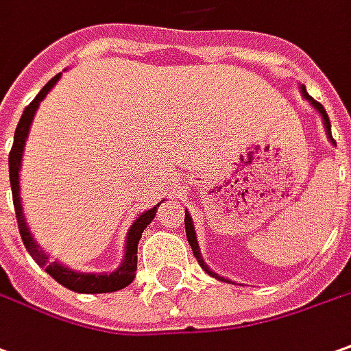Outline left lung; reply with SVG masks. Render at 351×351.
<instances>
[{"instance_id":"8db88e82","label":"left lung","mask_w":351,"mask_h":351,"mask_svg":"<svg viewBox=\"0 0 351 351\" xmlns=\"http://www.w3.org/2000/svg\"><path fill=\"white\" fill-rule=\"evenodd\" d=\"M300 94H302V97L306 99V101H309V106L315 109L317 113L321 115V119H323V125H325V132L326 136H328V140L332 142V144L336 145V142L332 140V134H330V121H328V115H326L325 107L321 106L319 101H315L311 95L307 94L306 86L300 84ZM184 226H186V238H188V242H190V245H192V252H194V257L197 259V263L202 265V269L206 271L207 275H211L213 278H217V280H226V282H230L228 278H225V276H219L217 273H213L209 267H207V263L204 261V256H202V252H199V244H197V236H195V228H194V221H192V217H190V213H188V209H186V215H184Z\"/></svg>"}]
</instances>
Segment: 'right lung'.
Returning <instances> with one entry per match:
<instances>
[{
	"label": "right lung",
	"mask_w": 351,
	"mask_h": 351,
	"mask_svg": "<svg viewBox=\"0 0 351 351\" xmlns=\"http://www.w3.org/2000/svg\"><path fill=\"white\" fill-rule=\"evenodd\" d=\"M61 75L63 73L53 76L40 90V94L32 99V104L25 107L23 117H21V121L16 125L15 140H13V147H11V154H9V180H11V192H13V206H15L19 232H21L23 244L28 250V254L32 256V259L44 269L47 275L53 276L59 285H63L65 288L73 290V292H78V294H106V292H117V290H123L125 286H128L134 280L136 265H138V242L142 238V232H144L145 226L154 221V217L157 213V207L161 206L165 199H161L157 206L144 211L142 215L136 217V221L130 225L128 232H126L123 261L111 273H80V271H75L71 267H65L63 263H59V261H49V256L38 245L34 236L30 232V228L26 225L23 202H21V176H19L21 165H23V154H25L26 140H28V132H30V125L34 121L36 111H38L40 104L44 101L45 95L49 94V90L57 84V80L61 78Z\"/></svg>",
	"instance_id": "right-lung-1"
}]
</instances>
